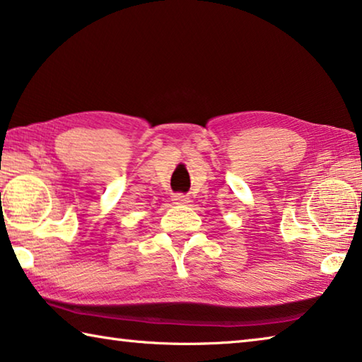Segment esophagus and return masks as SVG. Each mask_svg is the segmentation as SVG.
<instances>
[{
  "instance_id": "34e87169",
  "label": "esophagus",
  "mask_w": 362,
  "mask_h": 362,
  "mask_svg": "<svg viewBox=\"0 0 362 362\" xmlns=\"http://www.w3.org/2000/svg\"><path fill=\"white\" fill-rule=\"evenodd\" d=\"M173 201L175 204H187L188 198H187V194H183V193H175L173 196Z\"/></svg>"
}]
</instances>
